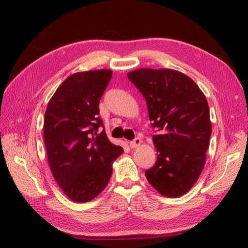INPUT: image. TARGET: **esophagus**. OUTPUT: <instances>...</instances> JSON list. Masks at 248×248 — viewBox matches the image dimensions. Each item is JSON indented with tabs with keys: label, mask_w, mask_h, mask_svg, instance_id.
<instances>
[{
	"label": "esophagus",
	"mask_w": 248,
	"mask_h": 248,
	"mask_svg": "<svg viewBox=\"0 0 248 248\" xmlns=\"http://www.w3.org/2000/svg\"><path fill=\"white\" fill-rule=\"evenodd\" d=\"M141 143H142L141 139H140L139 137H137L136 139H134V140L130 141L129 145H130V148H131V149H136V148H138V146H140V144H141Z\"/></svg>",
	"instance_id": "obj_1"
}]
</instances>
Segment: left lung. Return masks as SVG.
Masks as SVG:
<instances>
[{"label":"left lung","mask_w":248,"mask_h":248,"mask_svg":"<svg viewBox=\"0 0 248 248\" xmlns=\"http://www.w3.org/2000/svg\"><path fill=\"white\" fill-rule=\"evenodd\" d=\"M144 96L156 134L157 159L145 177L170 198L190 189L199 178L211 137L205 96L187 75L170 69H139L127 74Z\"/></svg>","instance_id":"obj_1"}]
</instances>
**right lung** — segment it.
<instances>
[{"mask_svg":"<svg viewBox=\"0 0 248 248\" xmlns=\"http://www.w3.org/2000/svg\"><path fill=\"white\" fill-rule=\"evenodd\" d=\"M111 75L110 70L72 74L58 87L46 109L44 139L50 170L75 202H87L104 190L111 177L112 162L124 152L109 141L98 117L99 100Z\"/></svg>","mask_w":248,"mask_h":248,"instance_id":"add662e5","label":"right lung"}]
</instances>
